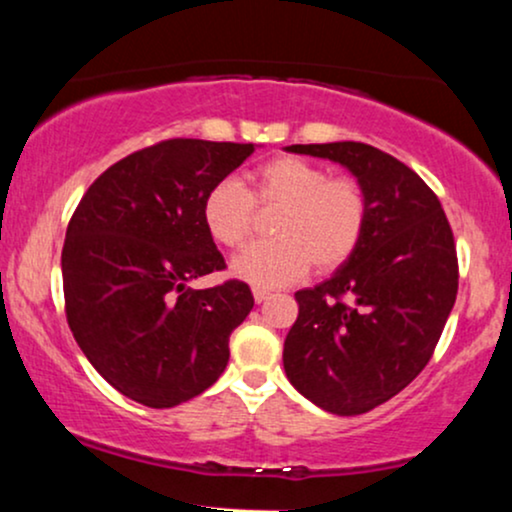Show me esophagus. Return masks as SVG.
I'll list each match as a JSON object with an SVG mask.
<instances>
[{
  "mask_svg": "<svg viewBox=\"0 0 512 512\" xmlns=\"http://www.w3.org/2000/svg\"><path fill=\"white\" fill-rule=\"evenodd\" d=\"M252 296H255V303H262V301H267L272 293H269L267 289H252Z\"/></svg>",
  "mask_w": 512,
  "mask_h": 512,
  "instance_id": "34e87169",
  "label": "esophagus"
}]
</instances>
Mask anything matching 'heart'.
Segmentation results:
<instances>
[{
  "instance_id": "1",
  "label": "heart",
  "mask_w": 512,
  "mask_h": 512,
  "mask_svg": "<svg viewBox=\"0 0 512 512\" xmlns=\"http://www.w3.org/2000/svg\"><path fill=\"white\" fill-rule=\"evenodd\" d=\"M248 187L223 178L204 195L209 236L238 250L255 228V207L276 209L269 236L233 260L231 272L260 289L293 284L313 267L332 272L354 255L368 223V197L351 175H330L298 156H276L248 173Z\"/></svg>"
}]
</instances>
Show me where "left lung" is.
Instances as JSON below:
<instances>
[{
    "label": "left lung",
    "mask_w": 512,
    "mask_h": 512,
    "mask_svg": "<svg viewBox=\"0 0 512 512\" xmlns=\"http://www.w3.org/2000/svg\"><path fill=\"white\" fill-rule=\"evenodd\" d=\"M361 182L368 223L354 255L315 289L296 291L284 370L320 409L366 414L431 361L457 296V252L438 197L395 156L361 142L293 144Z\"/></svg>",
    "instance_id": "left-lung-1"
}]
</instances>
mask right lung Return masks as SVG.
Masks as SVG:
<instances>
[{
    "mask_svg": "<svg viewBox=\"0 0 512 512\" xmlns=\"http://www.w3.org/2000/svg\"><path fill=\"white\" fill-rule=\"evenodd\" d=\"M255 146L168 139L134 151L81 197L62 248L67 322L91 366L117 392L168 409L202 395L228 363V337L255 305L228 279L202 219L204 195Z\"/></svg>",
    "mask_w": 512,
    "mask_h": 512,
    "instance_id": "obj_1",
    "label": "right lung"
}]
</instances>
